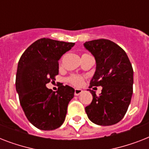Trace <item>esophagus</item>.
<instances>
[{"label": "esophagus", "instance_id": "1", "mask_svg": "<svg viewBox=\"0 0 149 149\" xmlns=\"http://www.w3.org/2000/svg\"><path fill=\"white\" fill-rule=\"evenodd\" d=\"M82 92H83V90H81V89H75L74 94L76 96H79Z\"/></svg>", "mask_w": 149, "mask_h": 149}]
</instances>
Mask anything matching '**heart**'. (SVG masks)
I'll use <instances>...</instances> for the list:
<instances>
[{"instance_id":"b5f03b06","label":"heart","mask_w":149,"mask_h":149,"mask_svg":"<svg viewBox=\"0 0 149 149\" xmlns=\"http://www.w3.org/2000/svg\"><path fill=\"white\" fill-rule=\"evenodd\" d=\"M86 55V54H84ZM67 81L75 86H81L84 83V78L78 75H71L67 78Z\"/></svg>"}]
</instances>
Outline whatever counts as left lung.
I'll use <instances>...</instances> for the list:
<instances>
[{"label": "left lung", "instance_id": "obj_1", "mask_svg": "<svg viewBox=\"0 0 149 149\" xmlns=\"http://www.w3.org/2000/svg\"><path fill=\"white\" fill-rule=\"evenodd\" d=\"M96 59L95 73L90 83L102 86L101 93H92L93 100L85 107L89 119L102 126L119 122L127 112L133 93V68L127 54L108 39H96L84 43Z\"/></svg>", "mask_w": 149, "mask_h": 149}]
</instances>
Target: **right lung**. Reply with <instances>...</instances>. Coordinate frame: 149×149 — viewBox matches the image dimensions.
Listing matches in <instances>:
<instances>
[{
    "instance_id": "right-lung-1",
    "label": "right lung",
    "mask_w": 149,
    "mask_h": 149,
    "mask_svg": "<svg viewBox=\"0 0 149 149\" xmlns=\"http://www.w3.org/2000/svg\"><path fill=\"white\" fill-rule=\"evenodd\" d=\"M75 45L50 38H40L22 54L16 73V91L28 120L37 128L51 131L63 125L74 89L58 86L56 92L46 84L58 74V59Z\"/></svg>"
}]
</instances>
